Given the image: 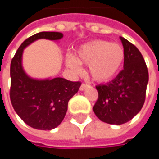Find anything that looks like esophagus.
<instances>
[{"label": "esophagus", "mask_w": 159, "mask_h": 159, "mask_svg": "<svg viewBox=\"0 0 159 159\" xmlns=\"http://www.w3.org/2000/svg\"><path fill=\"white\" fill-rule=\"evenodd\" d=\"M88 87H89V85H87V84H82V85L80 86V91H84Z\"/></svg>", "instance_id": "34e87169"}]
</instances>
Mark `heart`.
Here are the masks:
<instances>
[{"mask_svg": "<svg viewBox=\"0 0 159 159\" xmlns=\"http://www.w3.org/2000/svg\"><path fill=\"white\" fill-rule=\"evenodd\" d=\"M124 61L125 51L121 45L96 40L81 45L74 57L65 59V64L75 73L81 71L80 64L88 65L89 75L95 81L106 82L119 74Z\"/></svg>", "mask_w": 159, "mask_h": 159, "instance_id": "1", "label": "heart"}]
</instances>
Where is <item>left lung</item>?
Returning a JSON list of instances; mask_svg holds the SVG:
<instances>
[{
  "instance_id": "8db88e82",
  "label": "left lung",
  "mask_w": 159,
  "mask_h": 159,
  "mask_svg": "<svg viewBox=\"0 0 159 159\" xmlns=\"http://www.w3.org/2000/svg\"><path fill=\"white\" fill-rule=\"evenodd\" d=\"M125 51L124 69L114 80L96 86L98 100L93 107L98 119L111 125H121L136 116L143 106L149 73L136 47L119 37Z\"/></svg>"
}]
</instances>
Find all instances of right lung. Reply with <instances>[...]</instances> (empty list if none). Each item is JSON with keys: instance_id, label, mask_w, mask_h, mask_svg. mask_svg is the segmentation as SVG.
Returning <instances> with one entry per match:
<instances>
[{"instance_id": "right-lung-1", "label": "right lung", "mask_w": 159, "mask_h": 159, "mask_svg": "<svg viewBox=\"0 0 159 159\" xmlns=\"http://www.w3.org/2000/svg\"><path fill=\"white\" fill-rule=\"evenodd\" d=\"M62 33L40 32L21 44L10 64V100L16 114L29 126L51 130L61 124L67 111L68 102L79 91L80 82L64 78L35 79L23 67L24 49L40 39L57 41Z\"/></svg>"}]
</instances>
